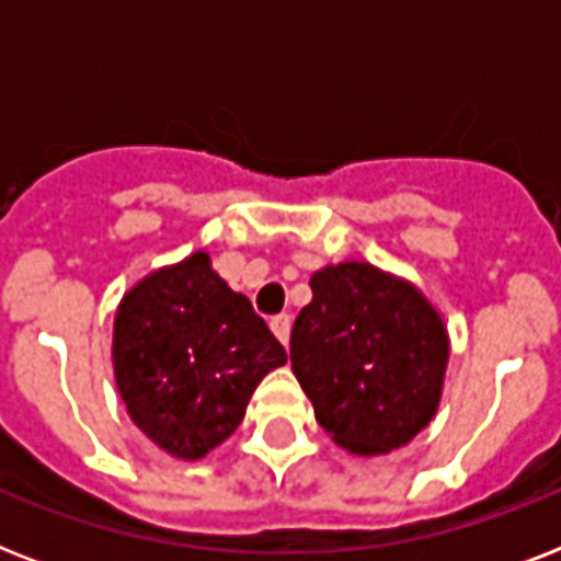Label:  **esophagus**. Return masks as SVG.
Segmentation results:
<instances>
[{"label":"esophagus","mask_w":561,"mask_h":561,"mask_svg":"<svg viewBox=\"0 0 561 561\" xmlns=\"http://www.w3.org/2000/svg\"><path fill=\"white\" fill-rule=\"evenodd\" d=\"M271 332L276 334V341H279L282 346H288V341H290V317L288 314L273 317V320H271Z\"/></svg>","instance_id":"34e87169"}]
</instances>
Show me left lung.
Masks as SVG:
<instances>
[{
    "label": "left lung",
    "instance_id": "1",
    "mask_svg": "<svg viewBox=\"0 0 561 561\" xmlns=\"http://www.w3.org/2000/svg\"><path fill=\"white\" fill-rule=\"evenodd\" d=\"M290 369L334 443L358 457L408 445L443 399L451 341L425 290L369 262L311 273Z\"/></svg>",
    "mask_w": 561,
    "mask_h": 561
}]
</instances>
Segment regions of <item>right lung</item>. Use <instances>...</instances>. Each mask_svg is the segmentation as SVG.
<instances>
[{"label":"right lung","mask_w":561,"mask_h":561,"mask_svg":"<svg viewBox=\"0 0 561 561\" xmlns=\"http://www.w3.org/2000/svg\"><path fill=\"white\" fill-rule=\"evenodd\" d=\"M282 343L211 267L206 250L157 267L113 320V375L127 416L174 460H203L236 434Z\"/></svg>","instance_id":"obj_1"}]
</instances>
